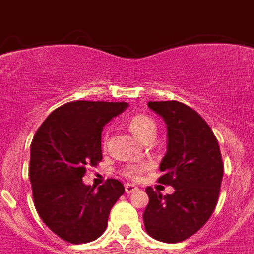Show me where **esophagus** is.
Segmentation results:
<instances>
[{"instance_id":"obj_1","label":"esophagus","mask_w":254,"mask_h":254,"mask_svg":"<svg viewBox=\"0 0 254 254\" xmlns=\"http://www.w3.org/2000/svg\"><path fill=\"white\" fill-rule=\"evenodd\" d=\"M138 190V187L135 185H133V183H127L125 185V192L127 193H131L134 192V191H137Z\"/></svg>"}]
</instances>
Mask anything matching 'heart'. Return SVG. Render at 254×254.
I'll use <instances>...</instances> for the list:
<instances>
[{
	"label": "heart",
	"instance_id": "1",
	"mask_svg": "<svg viewBox=\"0 0 254 254\" xmlns=\"http://www.w3.org/2000/svg\"><path fill=\"white\" fill-rule=\"evenodd\" d=\"M127 127H129V130L137 138L141 139L145 143L151 142L155 138V134H157V124L150 116L147 115L133 116L127 121ZM103 143L104 146L107 145V138H104ZM147 167H149L147 163H131V165H127L124 169V175L130 178V179H138L146 171Z\"/></svg>",
	"mask_w": 254,
	"mask_h": 254
}]
</instances>
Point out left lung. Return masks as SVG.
Listing matches in <instances>:
<instances>
[{"label": "left lung", "instance_id": "1", "mask_svg": "<svg viewBox=\"0 0 254 254\" xmlns=\"http://www.w3.org/2000/svg\"><path fill=\"white\" fill-rule=\"evenodd\" d=\"M165 120L167 151L159 165V183L173 186L162 196L147 187L145 229L153 239L179 243L196 233L216 208L224 166L216 137L197 112L179 101H149Z\"/></svg>", "mask_w": 254, "mask_h": 254}]
</instances>
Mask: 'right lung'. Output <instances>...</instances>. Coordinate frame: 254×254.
Wrapping results in <instances>:
<instances>
[{
	"label": "right lung",
	"mask_w": 254,
	"mask_h": 254,
	"mask_svg": "<svg viewBox=\"0 0 254 254\" xmlns=\"http://www.w3.org/2000/svg\"><path fill=\"white\" fill-rule=\"evenodd\" d=\"M127 103L71 101L51 112L34 135L29 175L38 215L55 235L84 244L104 233L112 207L125 192L117 179L83 183L87 166L103 159L101 131Z\"/></svg>",
	"instance_id": "obj_1"
}]
</instances>
